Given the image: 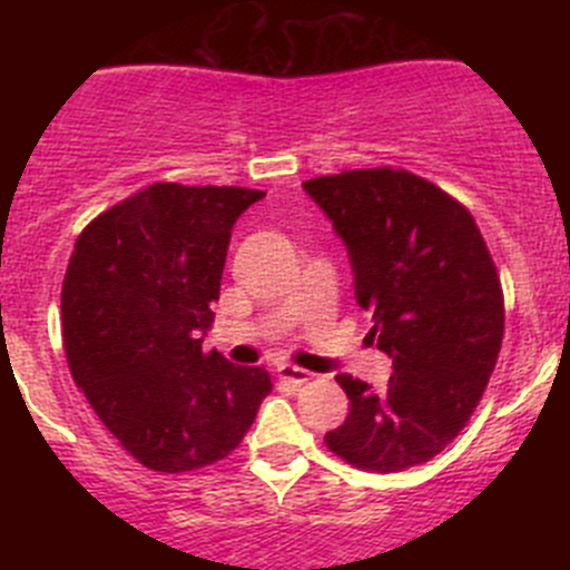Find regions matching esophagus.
<instances>
[{
	"label": "esophagus",
	"mask_w": 570,
	"mask_h": 570,
	"mask_svg": "<svg viewBox=\"0 0 570 570\" xmlns=\"http://www.w3.org/2000/svg\"><path fill=\"white\" fill-rule=\"evenodd\" d=\"M278 377L284 383H292V386H303V383H308L312 381V372H306V370H301V366H295V364H284V366H278Z\"/></svg>",
	"instance_id": "34e87169"
}]
</instances>
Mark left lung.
Segmentation results:
<instances>
[{"mask_svg":"<svg viewBox=\"0 0 570 570\" xmlns=\"http://www.w3.org/2000/svg\"><path fill=\"white\" fill-rule=\"evenodd\" d=\"M344 239L372 342L392 355L386 389L336 375L350 400L327 450L366 471L428 463L465 428L504 336L497 264L461 200L396 168L303 181Z\"/></svg>","mask_w":570,"mask_h":570,"instance_id":"obj_1","label":"left lung"}]
</instances>
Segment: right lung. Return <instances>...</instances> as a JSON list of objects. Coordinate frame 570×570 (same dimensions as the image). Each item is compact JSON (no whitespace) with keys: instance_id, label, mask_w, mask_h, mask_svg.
Segmentation results:
<instances>
[{"instance_id":"right-lung-1","label":"right lung","mask_w":570,"mask_h":570,"mask_svg":"<svg viewBox=\"0 0 570 570\" xmlns=\"http://www.w3.org/2000/svg\"><path fill=\"white\" fill-rule=\"evenodd\" d=\"M262 189L157 181L85 226L62 278V347L105 428L151 471L232 455L273 381L204 353L228 239Z\"/></svg>"}]
</instances>
